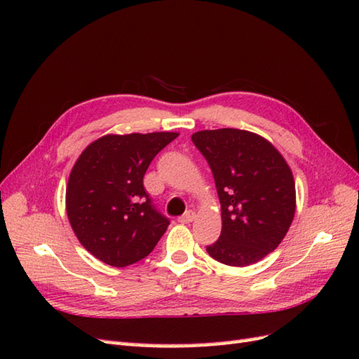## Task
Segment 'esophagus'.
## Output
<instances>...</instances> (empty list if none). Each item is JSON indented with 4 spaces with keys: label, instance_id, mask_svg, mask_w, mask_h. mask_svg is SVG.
<instances>
[{
    "label": "esophagus",
    "instance_id": "obj_1",
    "mask_svg": "<svg viewBox=\"0 0 359 359\" xmlns=\"http://www.w3.org/2000/svg\"><path fill=\"white\" fill-rule=\"evenodd\" d=\"M194 219H196V212L194 211H187L184 216L179 217V222L180 224H189V222H193Z\"/></svg>",
    "mask_w": 359,
    "mask_h": 359
}]
</instances>
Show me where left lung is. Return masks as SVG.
Returning a JSON list of instances; mask_svg holds the SVG:
<instances>
[{
  "label": "left lung",
  "instance_id": "left-lung-1",
  "mask_svg": "<svg viewBox=\"0 0 359 359\" xmlns=\"http://www.w3.org/2000/svg\"><path fill=\"white\" fill-rule=\"evenodd\" d=\"M215 175L222 231L208 255L247 266L276 250L296 211L292 168L265 137L245 129H205L191 135Z\"/></svg>",
  "mask_w": 359,
  "mask_h": 359
}]
</instances>
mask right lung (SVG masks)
<instances>
[{"mask_svg": "<svg viewBox=\"0 0 359 359\" xmlns=\"http://www.w3.org/2000/svg\"><path fill=\"white\" fill-rule=\"evenodd\" d=\"M179 133L106 134L75 160L66 185V215L80 243L112 266L147 257L170 220L143 188L149 163Z\"/></svg>", "mask_w": 359, "mask_h": 359, "instance_id": "obj_1", "label": "right lung"}]
</instances>
